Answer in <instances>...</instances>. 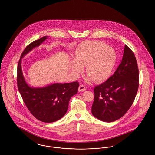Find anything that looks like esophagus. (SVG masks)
I'll list each match as a JSON object with an SVG mask.
<instances>
[{
    "label": "esophagus",
    "instance_id": "obj_1",
    "mask_svg": "<svg viewBox=\"0 0 155 155\" xmlns=\"http://www.w3.org/2000/svg\"><path fill=\"white\" fill-rule=\"evenodd\" d=\"M85 90H86V87H85V86L83 84H80L78 87V91L83 92V91H84Z\"/></svg>",
    "mask_w": 155,
    "mask_h": 155
}]
</instances>
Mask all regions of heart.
<instances>
[{
  "instance_id": "heart-1",
  "label": "heart",
  "mask_w": 155,
  "mask_h": 155,
  "mask_svg": "<svg viewBox=\"0 0 155 155\" xmlns=\"http://www.w3.org/2000/svg\"><path fill=\"white\" fill-rule=\"evenodd\" d=\"M115 51L101 41H87L83 43L75 51L71 69L80 73L85 67L88 80L102 82L109 78L116 63Z\"/></svg>"
}]
</instances>
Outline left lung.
<instances>
[{"instance_id":"1","label":"left lung","mask_w":155,"mask_h":155,"mask_svg":"<svg viewBox=\"0 0 155 155\" xmlns=\"http://www.w3.org/2000/svg\"><path fill=\"white\" fill-rule=\"evenodd\" d=\"M139 86V70L132 51L125 45L121 63L107 80L94 88L92 114L107 123L121 118L130 109Z\"/></svg>"}]
</instances>
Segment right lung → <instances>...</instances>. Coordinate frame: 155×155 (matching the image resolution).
I'll use <instances>...</instances> for the list:
<instances>
[{
  "label": "right lung",
  "mask_w": 155,
  "mask_h": 155,
  "mask_svg": "<svg viewBox=\"0 0 155 155\" xmlns=\"http://www.w3.org/2000/svg\"><path fill=\"white\" fill-rule=\"evenodd\" d=\"M47 38L44 36L26 47L18 63L17 83L22 99L31 114L42 122L53 123L66 114L70 99L78 92L79 83H56L43 87H31L26 83L21 70V58Z\"/></svg>",
  "instance_id": "obj_1"
}]
</instances>
